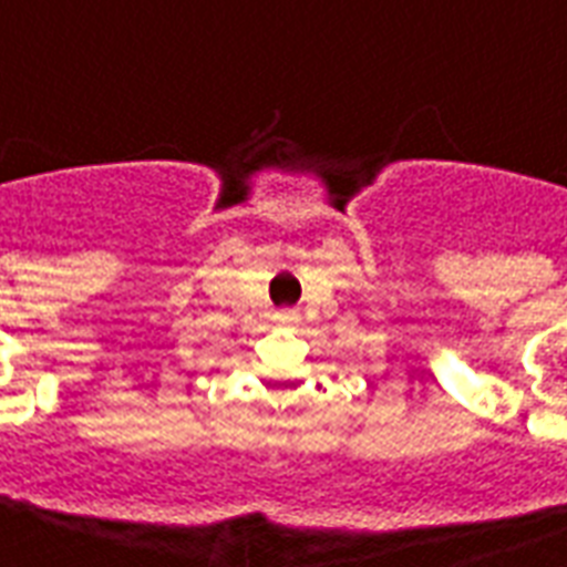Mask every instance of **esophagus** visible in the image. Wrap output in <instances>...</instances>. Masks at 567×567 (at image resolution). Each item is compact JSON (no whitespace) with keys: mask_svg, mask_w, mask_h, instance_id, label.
I'll use <instances>...</instances> for the list:
<instances>
[{"mask_svg":"<svg viewBox=\"0 0 567 567\" xmlns=\"http://www.w3.org/2000/svg\"><path fill=\"white\" fill-rule=\"evenodd\" d=\"M279 321H297V315H293L291 309H282V312H279Z\"/></svg>","mask_w":567,"mask_h":567,"instance_id":"1","label":"esophagus"}]
</instances>
